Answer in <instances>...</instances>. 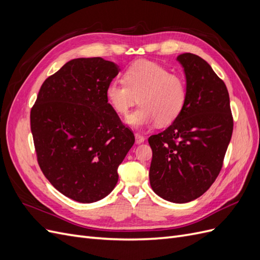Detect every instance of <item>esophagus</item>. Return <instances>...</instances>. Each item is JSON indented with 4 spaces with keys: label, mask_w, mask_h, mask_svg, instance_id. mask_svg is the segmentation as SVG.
Returning a JSON list of instances; mask_svg holds the SVG:
<instances>
[{
    "label": "esophagus",
    "mask_w": 260,
    "mask_h": 260,
    "mask_svg": "<svg viewBox=\"0 0 260 260\" xmlns=\"http://www.w3.org/2000/svg\"><path fill=\"white\" fill-rule=\"evenodd\" d=\"M136 143L137 144H141V143H143L144 141H145V138L143 137V136H141V135H139V133H136Z\"/></svg>",
    "instance_id": "esophagus-1"
}]
</instances>
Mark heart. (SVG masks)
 Returning <instances> with one entry per match:
<instances>
[{
  "label": "heart",
  "instance_id": "heart-1",
  "mask_svg": "<svg viewBox=\"0 0 260 260\" xmlns=\"http://www.w3.org/2000/svg\"><path fill=\"white\" fill-rule=\"evenodd\" d=\"M105 94L109 106L120 116H127L139 101L141 106L125 121L133 128H143L175 121L184 107L187 90L182 78L170 74L166 67L139 60L125 70L123 81L109 82Z\"/></svg>",
  "mask_w": 260,
  "mask_h": 260
}]
</instances>
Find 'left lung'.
I'll list each match as a JSON object with an SVG mask.
<instances>
[{"label": "left lung", "mask_w": 260, "mask_h": 260, "mask_svg": "<svg viewBox=\"0 0 260 260\" xmlns=\"http://www.w3.org/2000/svg\"><path fill=\"white\" fill-rule=\"evenodd\" d=\"M187 96L169 127L148 138L153 151L149 183L161 199L187 203L205 193L222 168L233 131L224 82L202 57L183 53Z\"/></svg>", "instance_id": "1"}]
</instances>
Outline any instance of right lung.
Masks as SVG:
<instances>
[{
	"instance_id": "add662e5",
	"label": "right lung",
	"mask_w": 260,
	"mask_h": 260,
	"mask_svg": "<svg viewBox=\"0 0 260 260\" xmlns=\"http://www.w3.org/2000/svg\"><path fill=\"white\" fill-rule=\"evenodd\" d=\"M119 73L102 57L69 60L45 79L30 112L38 164L67 198L93 203L111 193L118 166L135 143L106 100Z\"/></svg>"
}]
</instances>
